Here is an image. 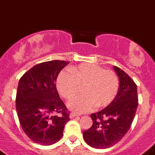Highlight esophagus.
<instances>
[{
    "label": "esophagus",
    "instance_id": "esophagus-1",
    "mask_svg": "<svg viewBox=\"0 0 155 155\" xmlns=\"http://www.w3.org/2000/svg\"><path fill=\"white\" fill-rule=\"evenodd\" d=\"M77 114H74V113H71L70 115H69V117L71 118V119H72V118L76 117H77Z\"/></svg>",
    "mask_w": 155,
    "mask_h": 155
}]
</instances>
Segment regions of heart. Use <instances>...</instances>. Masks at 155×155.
<instances>
[{"label":"heart","mask_w":155,"mask_h":155,"mask_svg":"<svg viewBox=\"0 0 155 155\" xmlns=\"http://www.w3.org/2000/svg\"><path fill=\"white\" fill-rule=\"evenodd\" d=\"M69 71H62L57 79V89L63 98H72L83 86V96H77L68 103V107L77 114L104 107L114 100L119 90V79L112 70H105L95 64H81Z\"/></svg>","instance_id":"b5f03b06"}]
</instances>
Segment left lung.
<instances>
[{
	"instance_id": "8db88e82",
	"label": "left lung",
	"mask_w": 155,
	"mask_h": 155,
	"mask_svg": "<svg viewBox=\"0 0 155 155\" xmlns=\"http://www.w3.org/2000/svg\"><path fill=\"white\" fill-rule=\"evenodd\" d=\"M114 69L120 81L117 94L106 108L91 114L93 125L83 132L85 141L97 149L112 147L125 136L138 105L136 83L124 71Z\"/></svg>"
}]
</instances>
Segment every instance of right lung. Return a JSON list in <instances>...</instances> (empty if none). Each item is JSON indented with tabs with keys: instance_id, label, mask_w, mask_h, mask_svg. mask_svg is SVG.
I'll list each match as a JSON object with an SVG mask.
<instances>
[{
	"instance_id": "add662e5",
	"label": "right lung",
	"mask_w": 155,
	"mask_h": 155,
	"mask_svg": "<svg viewBox=\"0 0 155 155\" xmlns=\"http://www.w3.org/2000/svg\"><path fill=\"white\" fill-rule=\"evenodd\" d=\"M69 63L52 60L37 64L19 80L16 95L19 122L29 138L41 145H51L60 140L70 120L55 85L58 73Z\"/></svg>"
}]
</instances>
